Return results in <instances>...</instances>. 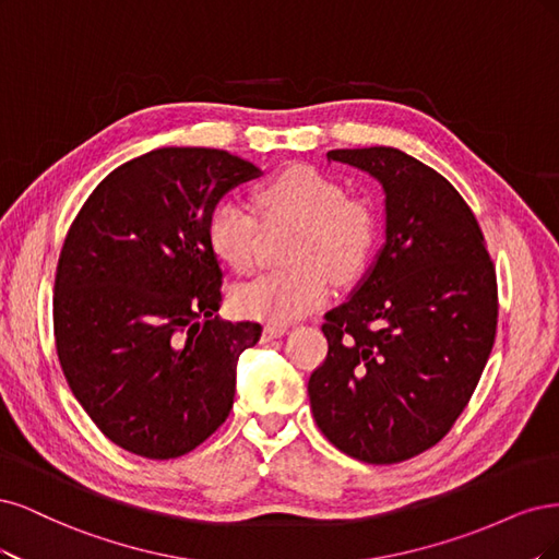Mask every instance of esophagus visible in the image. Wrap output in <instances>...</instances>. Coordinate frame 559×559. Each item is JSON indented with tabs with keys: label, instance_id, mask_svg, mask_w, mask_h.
I'll return each instance as SVG.
<instances>
[{
	"label": "esophagus",
	"instance_id": "esophagus-1",
	"mask_svg": "<svg viewBox=\"0 0 559 559\" xmlns=\"http://www.w3.org/2000/svg\"><path fill=\"white\" fill-rule=\"evenodd\" d=\"M283 334H287V325H264V330H262V338H264V341L278 338V336H283Z\"/></svg>",
	"mask_w": 559,
	"mask_h": 559
}]
</instances>
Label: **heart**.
Wrapping results in <instances>:
<instances>
[{"label":"heart","instance_id":"heart-1","mask_svg":"<svg viewBox=\"0 0 559 559\" xmlns=\"http://www.w3.org/2000/svg\"><path fill=\"white\" fill-rule=\"evenodd\" d=\"M262 225H290L283 260L290 262L234 293L246 318L287 322L330 297L332 278L350 285L362 278L378 241V215L367 200L350 197L334 178L311 167H287L255 190ZM206 239L225 266L248 274L258 260L260 222L241 202L213 209Z\"/></svg>","mask_w":559,"mask_h":559}]
</instances>
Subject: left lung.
Segmentation results:
<instances>
[{"label":"left lung","mask_w":559,"mask_h":559,"mask_svg":"<svg viewBox=\"0 0 559 559\" xmlns=\"http://www.w3.org/2000/svg\"><path fill=\"white\" fill-rule=\"evenodd\" d=\"M385 190V246L322 322L313 418L341 453L397 464L437 445L480 381L497 334V274L474 211L445 178L390 146L330 151Z\"/></svg>","instance_id":"8db88e82"}]
</instances>
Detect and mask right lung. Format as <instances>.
<instances>
[{"mask_svg": "<svg viewBox=\"0 0 559 559\" xmlns=\"http://www.w3.org/2000/svg\"><path fill=\"white\" fill-rule=\"evenodd\" d=\"M260 176L218 148H157L124 162L71 223L52 325L67 383L106 439L181 457L229 416L239 355L258 322L221 320L223 269L206 239L234 186Z\"/></svg>", "mask_w": 559, "mask_h": 559, "instance_id": "right-lung-1", "label": "right lung"}]
</instances>
